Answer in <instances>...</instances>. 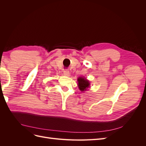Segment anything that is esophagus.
Wrapping results in <instances>:
<instances>
[{
  "instance_id": "1",
  "label": "esophagus",
  "mask_w": 146,
  "mask_h": 146,
  "mask_svg": "<svg viewBox=\"0 0 146 146\" xmlns=\"http://www.w3.org/2000/svg\"><path fill=\"white\" fill-rule=\"evenodd\" d=\"M63 74H64V76H69V71L68 70L66 69L63 71Z\"/></svg>"
}]
</instances>
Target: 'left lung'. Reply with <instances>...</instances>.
<instances>
[{
  "label": "left lung",
  "instance_id": "8db88e82",
  "mask_svg": "<svg viewBox=\"0 0 146 146\" xmlns=\"http://www.w3.org/2000/svg\"><path fill=\"white\" fill-rule=\"evenodd\" d=\"M77 82L79 90L82 92L87 90L88 88L90 86V83L89 80H88L86 78L84 77H78L77 78Z\"/></svg>",
  "mask_w": 146,
  "mask_h": 146
}]
</instances>
